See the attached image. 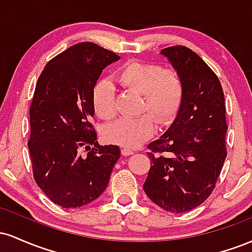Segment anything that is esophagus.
I'll return each mask as SVG.
<instances>
[{"instance_id": "34e87169", "label": "esophagus", "mask_w": 252, "mask_h": 252, "mask_svg": "<svg viewBox=\"0 0 252 252\" xmlns=\"http://www.w3.org/2000/svg\"><path fill=\"white\" fill-rule=\"evenodd\" d=\"M131 154H134V152H132L131 149H129V148H123L122 149V155L129 156V155H131Z\"/></svg>"}]
</instances>
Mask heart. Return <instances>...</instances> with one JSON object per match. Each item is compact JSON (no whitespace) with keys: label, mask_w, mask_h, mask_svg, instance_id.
Segmentation results:
<instances>
[{"label":"heart","mask_w":252,"mask_h":252,"mask_svg":"<svg viewBox=\"0 0 252 252\" xmlns=\"http://www.w3.org/2000/svg\"><path fill=\"white\" fill-rule=\"evenodd\" d=\"M124 89L141 94L138 112H150L158 124L172 122L184 97V80L174 68H162L158 63L129 60L123 63L114 77ZM94 112L103 120L116 115L115 88L108 80L96 84L92 94ZM149 115L122 118L104 129V138L110 143L126 148H136L152 137L155 122Z\"/></svg>","instance_id":"b5f03b06"}]
</instances>
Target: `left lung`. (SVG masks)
<instances>
[{"label":"left lung","mask_w":252,"mask_h":252,"mask_svg":"<svg viewBox=\"0 0 252 252\" xmlns=\"http://www.w3.org/2000/svg\"><path fill=\"white\" fill-rule=\"evenodd\" d=\"M161 54L182 77L184 97L172 126L148 144L143 189L161 209L184 213L211 195L226 158L224 92L215 72L192 50L172 46Z\"/></svg>","instance_id":"obj_1"}]
</instances>
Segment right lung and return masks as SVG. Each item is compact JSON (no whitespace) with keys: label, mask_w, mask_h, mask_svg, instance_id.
<instances>
[{"label":"right lung","mask_w":252,"mask_h":252,"mask_svg":"<svg viewBox=\"0 0 252 252\" xmlns=\"http://www.w3.org/2000/svg\"><path fill=\"white\" fill-rule=\"evenodd\" d=\"M117 60L114 52L80 42L50 60L37 79L28 141L34 180L63 209L96 200L121 156L118 146L98 144L91 124L94 85L104 68ZM82 148L88 155L80 154Z\"/></svg>","instance_id":"obj_1"}]
</instances>
